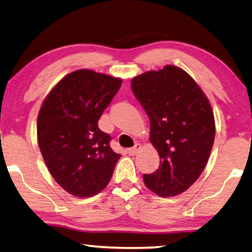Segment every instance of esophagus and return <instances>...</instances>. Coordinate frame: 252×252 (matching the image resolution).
Wrapping results in <instances>:
<instances>
[{
	"label": "esophagus",
	"instance_id": "1",
	"mask_svg": "<svg viewBox=\"0 0 252 252\" xmlns=\"http://www.w3.org/2000/svg\"><path fill=\"white\" fill-rule=\"evenodd\" d=\"M141 148H142L141 144H138V143H137V144H135L133 148H130V149L126 150V154L130 155V156H135V155H137V152L141 150Z\"/></svg>",
	"mask_w": 252,
	"mask_h": 252
}]
</instances>
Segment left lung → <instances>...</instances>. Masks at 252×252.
I'll use <instances>...</instances> for the list:
<instances>
[{"instance_id":"obj_1","label":"left lung","mask_w":252,"mask_h":252,"mask_svg":"<svg viewBox=\"0 0 252 252\" xmlns=\"http://www.w3.org/2000/svg\"><path fill=\"white\" fill-rule=\"evenodd\" d=\"M131 88L150 119V142L159 168L144 174L145 186L159 196L184 193L201 176L215 138L208 97L183 68L166 65L135 76Z\"/></svg>"}]
</instances>
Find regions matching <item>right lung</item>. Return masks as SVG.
Instances as JSON below:
<instances>
[{
  "mask_svg": "<svg viewBox=\"0 0 252 252\" xmlns=\"http://www.w3.org/2000/svg\"><path fill=\"white\" fill-rule=\"evenodd\" d=\"M122 79L78 69L60 80L41 103L37 141L50 173L66 192L96 195L109 184L121 155L97 122Z\"/></svg>",
  "mask_w": 252,
  "mask_h": 252,
  "instance_id": "1",
  "label": "right lung"
}]
</instances>
